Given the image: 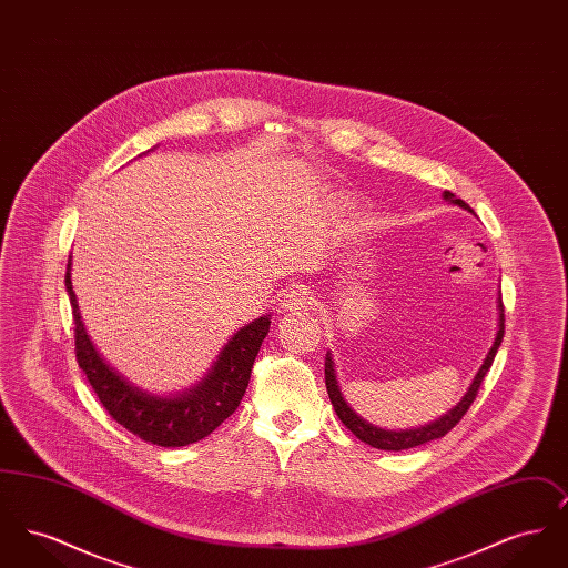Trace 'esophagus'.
I'll return each instance as SVG.
<instances>
[{
	"mask_svg": "<svg viewBox=\"0 0 568 568\" xmlns=\"http://www.w3.org/2000/svg\"><path fill=\"white\" fill-rule=\"evenodd\" d=\"M313 302H315L313 292H308L306 287H294L287 294H283L281 308L285 313H302V311H308L313 306Z\"/></svg>",
	"mask_w": 568,
	"mask_h": 568,
	"instance_id": "34e87169",
	"label": "esophagus"
}]
</instances>
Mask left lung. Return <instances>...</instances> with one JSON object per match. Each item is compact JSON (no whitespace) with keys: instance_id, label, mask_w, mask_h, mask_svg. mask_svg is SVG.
I'll return each mask as SVG.
<instances>
[{"instance_id":"obj_1","label":"left lung","mask_w":568,"mask_h":568,"mask_svg":"<svg viewBox=\"0 0 568 568\" xmlns=\"http://www.w3.org/2000/svg\"><path fill=\"white\" fill-rule=\"evenodd\" d=\"M445 200H449V202H454V204H458L462 209H466V211L473 213V209H470L464 200L456 197L452 191H445ZM503 336H505V306H503V297H500V325H498V334H496L494 347L487 353L484 366L479 368L477 377L473 381L470 389L466 392V396L459 400V405L456 406L452 413H447L445 417H440L438 422L430 424V426H424V428H417V430H405V433H392V430H381L377 426H371L368 422H364V419H362L359 415H355L352 408H349V405L345 403V398H343V394H341V389H338L336 377H334V366H332L329 355L325 357V387H327V396H329V400H332V405H334V410H336L338 419H341L359 440H364V443L371 445V447L385 449V452H403V449H410V447H417V445H426V443H430V440H436V438L452 433V430L458 426L459 422H462V417L466 415V410L475 403V398H477V394H479V387H481V381L486 378L487 371H489V366H491V362H494V357H496V352H498V347H500V343H503Z\"/></svg>"}]
</instances>
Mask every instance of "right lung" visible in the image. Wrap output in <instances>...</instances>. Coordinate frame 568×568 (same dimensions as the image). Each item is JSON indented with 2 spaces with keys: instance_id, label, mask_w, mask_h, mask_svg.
I'll list each match as a JSON object with an SVG mask.
<instances>
[{
  "instance_id": "add662e5",
  "label": "right lung",
  "mask_w": 568,
  "mask_h": 568,
  "mask_svg": "<svg viewBox=\"0 0 568 568\" xmlns=\"http://www.w3.org/2000/svg\"><path fill=\"white\" fill-rule=\"evenodd\" d=\"M65 290L70 294L74 317L77 362L110 417L125 430L144 443L160 447H183L209 436L239 408L251 378L253 362L271 329V317H260L257 322L243 327L225 345L209 377L191 389L187 396L163 400L132 387L95 352L81 322L70 278V262L65 271Z\"/></svg>"
}]
</instances>
